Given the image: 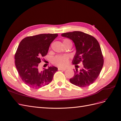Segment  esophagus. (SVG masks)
Wrapping results in <instances>:
<instances>
[{"label": "esophagus", "instance_id": "esophagus-1", "mask_svg": "<svg viewBox=\"0 0 121 121\" xmlns=\"http://www.w3.org/2000/svg\"><path fill=\"white\" fill-rule=\"evenodd\" d=\"M58 70H65L66 69V68H60V67H58Z\"/></svg>", "mask_w": 121, "mask_h": 121}]
</instances>
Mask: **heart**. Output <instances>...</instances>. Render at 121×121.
<instances>
[{"instance_id": "1", "label": "heart", "mask_w": 121, "mask_h": 121, "mask_svg": "<svg viewBox=\"0 0 121 121\" xmlns=\"http://www.w3.org/2000/svg\"><path fill=\"white\" fill-rule=\"evenodd\" d=\"M63 45L67 43H72L71 41L68 39H64ZM69 61V57L67 55H58L55 57L53 60V63L57 66L61 67L66 66Z\"/></svg>"}]
</instances>
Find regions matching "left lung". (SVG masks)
Segmentation results:
<instances>
[{
	"instance_id": "1",
	"label": "left lung",
	"mask_w": 121,
	"mask_h": 121,
	"mask_svg": "<svg viewBox=\"0 0 121 121\" xmlns=\"http://www.w3.org/2000/svg\"><path fill=\"white\" fill-rule=\"evenodd\" d=\"M62 36L67 37L74 43L76 54L72 64H78L82 62L83 68L78 71L69 81L71 84L79 87L91 85L97 78L104 63L100 46L95 37L81 31L64 33Z\"/></svg>"
}]
</instances>
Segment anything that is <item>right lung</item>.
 I'll list each match as a JSON object with an SVG mask.
<instances>
[{"mask_svg": "<svg viewBox=\"0 0 121 121\" xmlns=\"http://www.w3.org/2000/svg\"><path fill=\"white\" fill-rule=\"evenodd\" d=\"M58 35L56 33L40 34L26 37L20 42L15 55V65L21 78L30 88L37 89L48 85L58 70L52 66L41 71L38 66Z\"/></svg>", "mask_w": 121, "mask_h": 121, "instance_id": "obj_1", "label": "right lung"}]
</instances>
